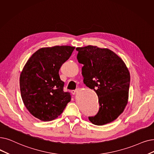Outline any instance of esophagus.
Here are the masks:
<instances>
[{"mask_svg":"<svg viewBox=\"0 0 154 154\" xmlns=\"http://www.w3.org/2000/svg\"><path fill=\"white\" fill-rule=\"evenodd\" d=\"M76 92H77L76 90H72V91H71V92H72V94L73 95H74L76 93Z\"/></svg>","mask_w":154,"mask_h":154,"instance_id":"obj_1","label":"esophagus"}]
</instances>
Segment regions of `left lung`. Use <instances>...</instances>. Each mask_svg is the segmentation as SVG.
<instances>
[{"label":"left lung","instance_id":"obj_1","mask_svg":"<svg viewBox=\"0 0 154 154\" xmlns=\"http://www.w3.org/2000/svg\"><path fill=\"white\" fill-rule=\"evenodd\" d=\"M76 50L78 62L84 65V83L94 90L99 98V109L89 119L96 125L111 123L122 114L128 103L129 71L122 58L108 48L89 45Z\"/></svg>","mask_w":154,"mask_h":154}]
</instances>
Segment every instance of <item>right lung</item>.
Wrapping results in <instances>:
<instances>
[{"label": "right lung", "instance_id": "add662e5", "mask_svg": "<svg viewBox=\"0 0 154 154\" xmlns=\"http://www.w3.org/2000/svg\"><path fill=\"white\" fill-rule=\"evenodd\" d=\"M74 49L70 46L40 48L29 58L21 73L23 103L31 114L42 121L57 118L70 101V93L64 92V82L58 72Z\"/></svg>", "mask_w": 154, "mask_h": 154}]
</instances>
